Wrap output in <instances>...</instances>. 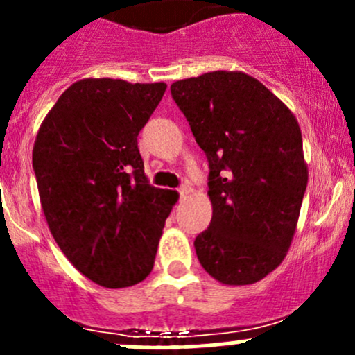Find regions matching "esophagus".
I'll list each match as a JSON object with an SVG mask.
<instances>
[{"label": "esophagus", "instance_id": "34e87169", "mask_svg": "<svg viewBox=\"0 0 355 355\" xmlns=\"http://www.w3.org/2000/svg\"><path fill=\"white\" fill-rule=\"evenodd\" d=\"M187 194H189V187L187 185H182V187L178 189V196H180V199L187 198Z\"/></svg>", "mask_w": 355, "mask_h": 355}]
</instances>
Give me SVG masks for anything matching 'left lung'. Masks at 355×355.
<instances>
[{"instance_id": "obj_1", "label": "left lung", "mask_w": 355, "mask_h": 355, "mask_svg": "<svg viewBox=\"0 0 355 355\" xmlns=\"http://www.w3.org/2000/svg\"><path fill=\"white\" fill-rule=\"evenodd\" d=\"M170 91L209 164L213 218L194 241L200 266L225 285L256 284L284 261L299 220L307 187L299 123L242 71H209Z\"/></svg>"}]
</instances>
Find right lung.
<instances>
[{
    "label": "right lung",
    "instance_id": "1",
    "mask_svg": "<svg viewBox=\"0 0 355 355\" xmlns=\"http://www.w3.org/2000/svg\"><path fill=\"white\" fill-rule=\"evenodd\" d=\"M166 84L84 78L60 96L32 151L42 211L56 244L106 288L151 273L177 192L149 185L137 135Z\"/></svg>",
    "mask_w": 355,
    "mask_h": 355
}]
</instances>
